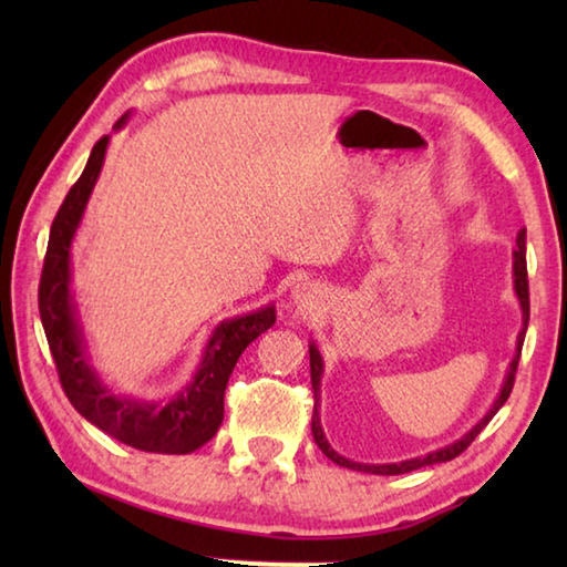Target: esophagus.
I'll return each instance as SVG.
<instances>
[{
    "mask_svg": "<svg viewBox=\"0 0 567 567\" xmlns=\"http://www.w3.org/2000/svg\"><path fill=\"white\" fill-rule=\"evenodd\" d=\"M307 297H310V295H307V292H305V287H302V290H295V300H300V302H307Z\"/></svg>",
    "mask_w": 567,
    "mask_h": 567,
    "instance_id": "esophagus-1",
    "label": "esophagus"
}]
</instances>
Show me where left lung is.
<instances>
[{
	"label": "left lung",
	"instance_id": "left-lung-1",
	"mask_svg": "<svg viewBox=\"0 0 567 567\" xmlns=\"http://www.w3.org/2000/svg\"><path fill=\"white\" fill-rule=\"evenodd\" d=\"M513 277H515V292H517V300H520L523 307V330L517 334V352L511 362V370H507L505 382H503V390L497 400L493 402V408L487 410V415L477 422V425L465 433L455 443H450L440 450H433V453L422 455V457H412V460H402V463H388V465H368V463H352V460L342 457L340 453H334L330 447L328 437L322 433V425H320V412H318V402H320V378H322V354L318 350V344H310V378H312V392H315V410H312V437L318 447L322 450L324 455H328L332 463H338L340 467H350V470H360V473H372V475H402V473H412V470H420L425 465H435V463H447V460L457 457L460 453H465L467 445L473 443V440L483 433V427L487 425L495 417V412L505 405V400L511 398L513 385H515V372H517V362H520V350H523V340H525V330H527V320H530V292H527V262H525V229L517 233V247L513 252Z\"/></svg>",
	"mask_w": 567,
	"mask_h": 567
}]
</instances>
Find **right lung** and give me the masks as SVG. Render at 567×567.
<instances>
[{
    "mask_svg": "<svg viewBox=\"0 0 567 567\" xmlns=\"http://www.w3.org/2000/svg\"><path fill=\"white\" fill-rule=\"evenodd\" d=\"M124 122H127V114L114 127L120 130ZM107 145L110 137L104 134L92 147L87 167L66 192L52 223L40 280L42 328L47 342H50L56 372H60L64 395L70 398L82 417H87L102 433L130 447L145 450V453L187 455L213 440L223 425L227 380L247 344L275 324V305L217 324L195 378L167 405L120 398L107 385H102L100 375L90 364L84 334L80 320H76V305L70 287V249L94 182L100 177Z\"/></svg>",
    "mask_w": 567,
    "mask_h": 567,
    "instance_id": "1",
    "label": "right lung"
}]
</instances>
